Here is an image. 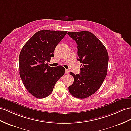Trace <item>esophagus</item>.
<instances>
[{
  "mask_svg": "<svg viewBox=\"0 0 131 131\" xmlns=\"http://www.w3.org/2000/svg\"><path fill=\"white\" fill-rule=\"evenodd\" d=\"M65 73H66V74H69V70H68L66 69V70H65Z\"/></svg>",
  "mask_w": 131,
  "mask_h": 131,
  "instance_id": "esophagus-1",
  "label": "esophagus"
}]
</instances>
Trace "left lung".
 <instances>
[{
    "label": "left lung",
    "mask_w": 131,
    "mask_h": 131,
    "mask_svg": "<svg viewBox=\"0 0 131 131\" xmlns=\"http://www.w3.org/2000/svg\"><path fill=\"white\" fill-rule=\"evenodd\" d=\"M78 44V60L81 63L80 74L70 72L74 81L69 91L78 99H85L95 93L107 73L108 54L105 46L92 33L88 31L69 32Z\"/></svg>",
    "instance_id": "1"
}]
</instances>
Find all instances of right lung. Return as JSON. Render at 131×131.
Returning <instances> with one entry per match:
<instances>
[{"mask_svg":"<svg viewBox=\"0 0 131 131\" xmlns=\"http://www.w3.org/2000/svg\"><path fill=\"white\" fill-rule=\"evenodd\" d=\"M68 31L41 30L26 42L19 55V73L28 92L38 99L46 97L64 75L62 66L50 67L56 46Z\"/></svg>","mask_w":131,"mask_h":131,"instance_id":"right-lung-1","label":"right lung"}]
</instances>
